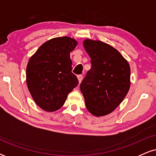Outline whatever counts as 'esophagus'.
I'll return each mask as SVG.
<instances>
[{
    "instance_id": "34e87169",
    "label": "esophagus",
    "mask_w": 156,
    "mask_h": 156,
    "mask_svg": "<svg viewBox=\"0 0 156 156\" xmlns=\"http://www.w3.org/2000/svg\"><path fill=\"white\" fill-rule=\"evenodd\" d=\"M78 81H79V83H80V82L82 81V79H83V76H82V75H78Z\"/></svg>"
}]
</instances>
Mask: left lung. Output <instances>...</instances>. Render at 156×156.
I'll return each mask as SVG.
<instances>
[{"instance_id":"obj_1","label":"left lung","mask_w":156,"mask_h":156,"mask_svg":"<svg viewBox=\"0 0 156 156\" xmlns=\"http://www.w3.org/2000/svg\"><path fill=\"white\" fill-rule=\"evenodd\" d=\"M83 47L92 64L80 85L86 106L96 117L107 115L129 91V64L117 50L101 41L86 39Z\"/></svg>"}]
</instances>
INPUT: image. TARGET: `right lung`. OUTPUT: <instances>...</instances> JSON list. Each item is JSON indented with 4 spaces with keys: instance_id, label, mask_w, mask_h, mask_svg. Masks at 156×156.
<instances>
[{
    "instance_id": "obj_1",
    "label": "right lung",
    "mask_w": 156,
    "mask_h": 156,
    "mask_svg": "<svg viewBox=\"0 0 156 156\" xmlns=\"http://www.w3.org/2000/svg\"><path fill=\"white\" fill-rule=\"evenodd\" d=\"M74 39L57 37L42 44L26 67V83L36 104L46 112L58 110L68 94L78 84L72 73L70 53L76 47Z\"/></svg>"
}]
</instances>
